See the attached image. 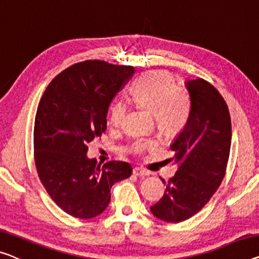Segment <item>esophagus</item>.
Returning a JSON list of instances; mask_svg holds the SVG:
<instances>
[{
  "label": "esophagus",
  "instance_id": "1",
  "mask_svg": "<svg viewBox=\"0 0 259 259\" xmlns=\"http://www.w3.org/2000/svg\"><path fill=\"white\" fill-rule=\"evenodd\" d=\"M133 173L136 177H145V176H148L149 173L146 172V171H144V169H142V168H140V167H135L134 169H133Z\"/></svg>",
  "mask_w": 259,
  "mask_h": 259
}]
</instances>
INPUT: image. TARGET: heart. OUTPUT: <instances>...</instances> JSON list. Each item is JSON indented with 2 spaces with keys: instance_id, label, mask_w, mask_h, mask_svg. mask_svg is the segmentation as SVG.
Here are the masks:
<instances>
[{
  "instance_id": "b5f03b06",
  "label": "heart",
  "mask_w": 259,
  "mask_h": 259,
  "mask_svg": "<svg viewBox=\"0 0 259 259\" xmlns=\"http://www.w3.org/2000/svg\"><path fill=\"white\" fill-rule=\"evenodd\" d=\"M131 95L142 106L151 109L156 115L158 126L165 131H178L186 124L190 116V100L186 93L176 88L175 80L166 72L153 71L143 74L131 88ZM126 103L122 100L110 107V125L122 124L126 113ZM151 145L150 142H138L136 150Z\"/></svg>"
}]
</instances>
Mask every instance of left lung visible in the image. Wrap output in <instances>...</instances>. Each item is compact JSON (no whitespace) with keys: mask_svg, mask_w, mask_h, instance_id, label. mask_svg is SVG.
I'll list each match as a JSON object with an SVG mask.
<instances>
[{"mask_svg":"<svg viewBox=\"0 0 259 259\" xmlns=\"http://www.w3.org/2000/svg\"><path fill=\"white\" fill-rule=\"evenodd\" d=\"M191 99L190 116L169 145L176 175L164 195L150 207L157 219L181 222L209 201L226 175L231 145V121L221 94L203 79L185 82Z\"/></svg>","mask_w":259,"mask_h":259,"instance_id":"8db88e82","label":"left lung"}]
</instances>
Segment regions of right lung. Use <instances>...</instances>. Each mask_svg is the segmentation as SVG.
<instances>
[{"mask_svg":"<svg viewBox=\"0 0 259 259\" xmlns=\"http://www.w3.org/2000/svg\"><path fill=\"white\" fill-rule=\"evenodd\" d=\"M134 73L131 66L82 61L58 74L38 105L33 129L38 176L53 201L74 218L103 213L111 186L133 172L124 161L100 166L87 151L106 131L111 100Z\"/></svg>","mask_w":259,"mask_h":259,"instance_id":"right-lung-1","label":"right lung"}]
</instances>
